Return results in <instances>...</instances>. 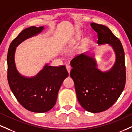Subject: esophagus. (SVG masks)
<instances>
[{
	"mask_svg": "<svg viewBox=\"0 0 132 132\" xmlns=\"http://www.w3.org/2000/svg\"><path fill=\"white\" fill-rule=\"evenodd\" d=\"M66 69H67V71H68V72H70V71H71V67L70 66H69V64H67V65H66Z\"/></svg>",
	"mask_w": 132,
	"mask_h": 132,
	"instance_id": "esophagus-1",
	"label": "esophagus"
}]
</instances>
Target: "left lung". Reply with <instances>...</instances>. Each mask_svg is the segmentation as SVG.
Returning <instances> with one entry per match:
<instances>
[{"instance_id":"obj_1","label":"left lung","mask_w":132,"mask_h":132,"mask_svg":"<svg viewBox=\"0 0 132 132\" xmlns=\"http://www.w3.org/2000/svg\"><path fill=\"white\" fill-rule=\"evenodd\" d=\"M91 26L97 33L98 44H109L114 48L115 64L108 72H101L93 58L81 54L71 61L70 76L79 103L87 111L96 113L108 109L117 100L125 87L126 71L124 50L119 39L104 25L92 23Z\"/></svg>"}]
</instances>
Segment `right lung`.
Segmentation results:
<instances>
[{
    "label": "right lung",
    "mask_w": 132,
    "mask_h": 132,
    "mask_svg": "<svg viewBox=\"0 0 132 132\" xmlns=\"http://www.w3.org/2000/svg\"><path fill=\"white\" fill-rule=\"evenodd\" d=\"M43 29L42 26H31L24 29L11 43L7 54V79L11 90L23 107L39 113L53 108L63 80L68 76L64 65H45L32 78L21 76L16 69L14 60L16 47L25 39L40 33Z\"/></svg>",
    "instance_id": "right-lung-1"
}]
</instances>
